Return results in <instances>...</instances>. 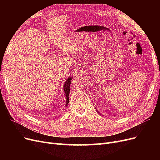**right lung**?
I'll return each mask as SVG.
<instances>
[{"label": "right lung", "mask_w": 160, "mask_h": 160, "mask_svg": "<svg viewBox=\"0 0 160 160\" xmlns=\"http://www.w3.org/2000/svg\"><path fill=\"white\" fill-rule=\"evenodd\" d=\"M72 79V77H70L69 78L67 79V80L66 81V82L64 84V91L66 95V98H67V104L69 103V92H70V85H71V81Z\"/></svg>", "instance_id": "1"}]
</instances>
